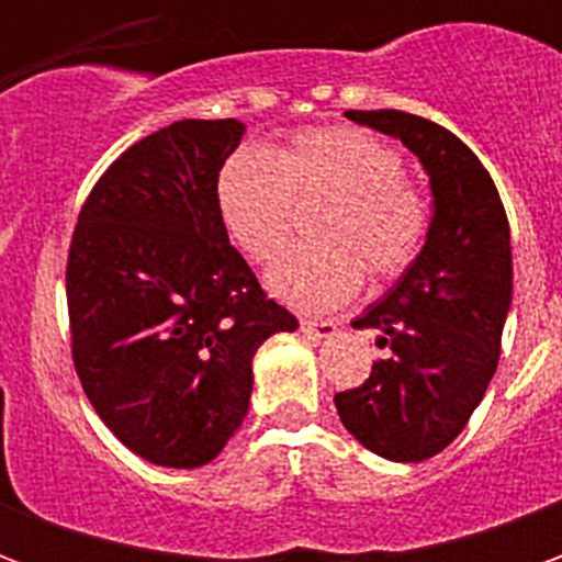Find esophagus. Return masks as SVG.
Returning a JSON list of instances; mask_svg holds the SVG:
<instances>
[{"instance_id": "34e87169", "label": "esophagus", "mask_w": 562, "mask_h": 562, "mask_svg": "<svg viewBox=\"0 0 562 562\" xmlns=\"http://www.w3.org/2000/svg\"><path fill=\"white\" fill-rule=\"evenodd\" d=\"M301 330H304L306 337H313V340H328V337L337 334V322H330V318H325V322H316V318H301Z\"/></svg>"}]
</instances>
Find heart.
I'll list each match as a JSON object with an SVG mask.
<instances>
[{
	"mask_svg": "<svg viewBox=\"0 0 562 562\" xmlns=\"http://www.w3.org/2000/svg\"><path fill=\"white\" fill-rule=\"evenodd\" d=\"M322 195L313 220L322 240L294 246L270 270V289L297 310L349 301L364 268L373 280L401 277L430 232V204L403 173V156L364 128H306L277 156L237 149L216 183L225 228L258 265L273 261L289 240L294 201Z\"/></svg>",
	"mask_w": 562,
	"mask_h": 562,
	"instance_id": "obj_1",
	"label": "heart"
}]
</instances>
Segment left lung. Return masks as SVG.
<instances>
[{
	"label": "left lung",
	"mask_w": 562,
	"mask_h": 562,
	"mask_svg": "<svg viewBox=\"0 0 562 562\" xmlns=\"http://www.w3.org/2000/svg\"><path fill=\"white\" fill-rule=\"evenodd\" d=\"M401 138L434 189V220L413 265L352 328H373L389 358L334 403L373 454L418 463L467 427L499 361L512 304L508 220L491 173L458 135L406 111H346Z\"/></svg>",
	"instance_id": "1"
}]
</instances>
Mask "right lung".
Listing matches in <instances>:
<instances>
[{"mask_svg": "<svg viewBox=\"0 0 562 562\" xmlns=\"http://www.w3.org/2000/svg\"><path fill=\"white\" fill-rule=\"evenodd\" d=\"M237 120H177L99 177L66 268L71 358L111 434L138 458L195 470L244 422L252 355L297 318L228 244L216 183Z\"/></svg>", "mask_w": 562, "mask_h": 562, "instance_id": "obj_1", "label": "right lung"}]
</instances>
